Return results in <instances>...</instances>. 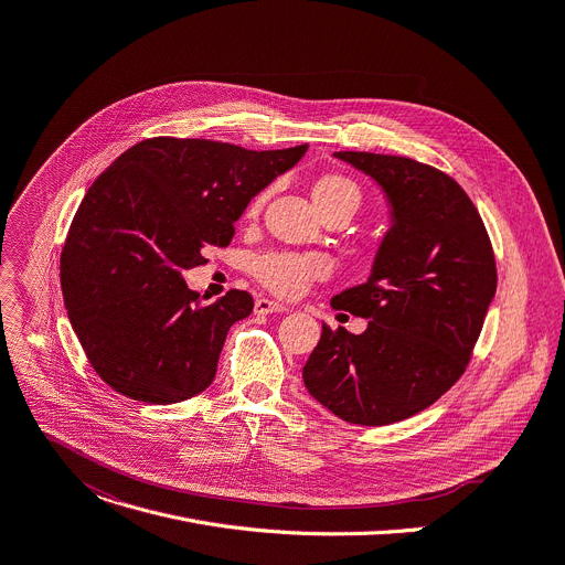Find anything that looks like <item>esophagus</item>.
<instances>
[{"instance_id":"obj_1","label":"esophagus","mask_w":565,"mask_h":565,"mask_svg":"<svg viewBox=\"0 0 565 565\" xmlns=\"http://www.w3.org/2000/svg\"><path fill=\"white\" fill-rule=\"evenodd\" d=\"M286 306L279 303V301H273V299H266V297H259L254 303V313L256 316H270V313H284Z\"/></svg>"}]
</instances>
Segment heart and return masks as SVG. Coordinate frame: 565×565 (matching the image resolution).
<instances>
[{
    "label": "heart",
    "instance_id": "b5f03b06",
    "mask_svg": "<svg viewBox=\"0 0 565 565\" xmlns=\"http://www.w3.org/2000/svg\"><path fill=\"white\" fill-rule=\"evenodd\" d=\"M266 193H259L252 202L247 216H256L262 212ZM313 200L318 210L342 207L351 216L361 210L363 193L353 180L342 175L322 178L313 186ZM254 275L266 288L281 297H297L306 286L316 279H324L331 273V262L324 254H295V252H270L254 262Z\"/></svg>",
    "mask_w": 565,
    "mask_h": 565
}]
</instances>
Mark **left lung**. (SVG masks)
Here are the masks:
<instances>
[{
  "label": "left lung",
  "mask_w": 565,
  "mask_h": 565,
  "mask_svg": "<svg viewBox=\"0 0 565 565\" xmlns=\"http://www.w3.org/2000/svg\"><path fill=\"white\" fill-rule=\"evenodd\" d=\"M390 202L385 234L365 284L331 299L370 320L361 335L322 324L303 385L358 426L413 417L465 374L495 295V256L471 198L444 171L398 156L340 150Z\"/></svg>",
  "instance_id": "1"
}]
</instances>
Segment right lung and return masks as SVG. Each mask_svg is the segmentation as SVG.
Listing matches in <instances>:
<instances>
[{
    "mask_svg": "<svg viewBox=\"0 0 565 565\" xmlns=\"http://www.w3.org/2000/svg\"><path fill=\"white\" fill-rule=\"evenodd\" d=\"M306 148L152 137L96 178L61 254V288L89 365L115 392L169 405L212 385L227 331L254 299L230 290L200 303L182 275L210 245H230L247 202Z\"/></svg>",
    "mask_w": 565,
    "mask_h": 565,
    "instance_id": "1",
    "label": "right lung"
}]
</instances>
